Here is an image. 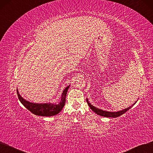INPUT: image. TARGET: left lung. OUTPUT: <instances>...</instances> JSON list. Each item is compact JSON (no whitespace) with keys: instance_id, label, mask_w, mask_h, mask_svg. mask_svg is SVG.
<instances>
[{"instance_id":"8db88e82","label":"left lung","mask_w":153,"mask_h":153,"mask_svg":"<svg viewBox=\"0 0 153 153\" xmlns=\"http://www.w3.org/2000/svg\"><path fill=\"white\" fill-rule=\"evenodd\" d=\"M87 102L88 103V105H89L90 108L91 110H92V111L94 112H95L98 115H100V116H102V117H119V116L123 115L125 112H126L128 111V110H129L136 103V102H135L132 105L130 106L129 107H128V108H127L126 109H124V110H123V111H121L116 112H107V111H102V110H101V109H99V108H97L95 107L94 106L91 105V104H90V102H88V100L87 99Z\"/></svg>"}]
</instances>
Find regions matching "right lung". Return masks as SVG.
Returning <instances> with one entry per match:
<instances>
[{
	"mask_svg": "<svg viewBox=\"0 0 153 153\" xmlns=\"http://www.w3.org/2000/svg\"><path fill=\"white\" fill-rule=\"evenodd\" d=\"M70 86H68L63 90V94L61 97V101L58 104H53V103H34L29 102L24 100L22 97L19 95L17 90V96L22 104L28 109L30 112L33 114L45 116V117H50V116L55 115L59 114L61 111L64 107L65 103L66 102V96Z\"/></svg>",
	"mask_w": 153,
	"mask_h": 153,
	"instance_id": "obj_1",
	"label": "right lung"
}]
</instances>
